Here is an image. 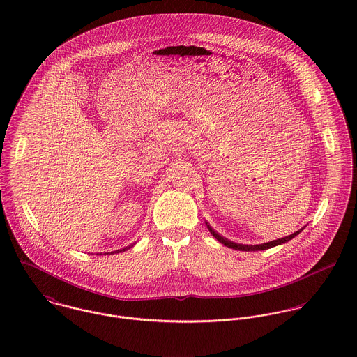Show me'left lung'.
<instances>
[{
    "mask_svg": "<svg viewBox=\"0 0 357 357\" xmlns=\"http://www.w3.org/2000/svg\"><path fill=\"white\" fill-rule=\"evenodd\" d=\"M206 224H207V222H206ZM207 228H208L210 234H211L220 243H222L224 246H227V248H229V249H235V250H241V252H257V250H266V249L275 248V246H278V245H282V243H286V242L291 241L293 238H296V236L304 229V228H301L300 231H297V232H294V234H291V235H289V236H286V238H280V239H276V241H272V242H268V243H262V245H241V243H235V242H231V241L222 238V236L218 235L208 224H207Z\"/></svg>",
    "mask_w": 357,
    "mask_h": 357,
    "instance_id": "8db88e82",
    "label": "left lung"
}]
</instances>
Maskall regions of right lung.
Wrapping results in <instances>:
<instances>
[{"instance_id": "add662e5", "label": "right lung", "mask_w": 357, "mask_h": 357, "mask_svg": "<svg viewBox=\"0 0 357 357\" xmlns=\"http://www.w3.org/2000/svg\"><path fill=\"white\" fill-rule=\"evenodd\" d=\"M133 246V245H132ZM132 246H128V248H123V249H119V250H116V252H111V255H114V253H122V252H125V250H128V249H130ZM104 255H109V253H104Z\"/></svg>"}]
</instances>
